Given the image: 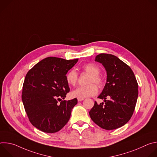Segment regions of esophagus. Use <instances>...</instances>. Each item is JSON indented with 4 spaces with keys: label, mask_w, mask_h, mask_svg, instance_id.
<instances>
[{
    "label": "esophagus",
    "mask_w": 157,
    "mask_h": 157,
    "mask_svg": "<svg viewBox=\"0 0 157 157\" xmlns=\"http://www.w3.org/2000/svg\"><path fill=\"white\" fill-rule=\"evenodd\" d=\"M83 100H84V98H78V101L79 102L82 101H83Z\"/></svg>",
    "instance_id": "esophagus-1"
}]
</instances>
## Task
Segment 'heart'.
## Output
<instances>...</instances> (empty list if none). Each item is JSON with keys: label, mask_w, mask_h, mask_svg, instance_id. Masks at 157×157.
<instances>
[{"label": "heart", "mask_w": 157, "mask_h": 157, "mask_svg": "<svg viewBox=\"0 0 157 157\" xmlns=\"http://www.w3.org/2000/svg\"><path fill=\"white\" fill-rule=\"evenodd\" d=\"M82 70L87 74L90 75L87 83L89 84L84 86H79L72 92V95L74 97L78 98H85L87 97H91L95 96L98 92V87L93 83L97 84L99 87H101L105 83L104 79L100 76V69L99 67L93 63H87L82 67ZM66 81L71 86H76L78 76L75 70H71L66 76Z\"/></svg>", "instance_id": "b5f03b06"}]
</instances>
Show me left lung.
<instances>
[{
	"label": "left lung",
	"instance_id": "obj_1",
	"mask_svg": "<svg viewBox=\"0 0 157 157\" xmlns=\"http://www.w3.org/2000/svg\"><path fill=\"white\" fill-rule=\"evenodd\" d=\"M95 61L102 63L107 71V82L98 96L104 99L105 104L95 101L89 116L100 127L116 129L127 124L133 115L139 94L138 83L130 66L117 56L101 53Z\"/></svg>",
	"mask_w": 157,
	"mask_h": 157
}]
</instances>
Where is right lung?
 Instances as JSON below:
<instances>
[{
  "label": "right lung",
  "mask_w": 157,
  "mask_h": 157,
  "mask_svg": "<svg viewBox=\"0 0 157 157\" xmlns=\"http://www.w3.org/2000/svg\"><path fill=\"white\" fill-rule=\"evenodd\" d=\"M78 61L48 57L36 64L26 75L21 99L30 122L40 130L57 132L70 120L78 100L62 99L70 92L66 75Z\"/></svg>",
  "instance_id": "1"
}]
</instances>
